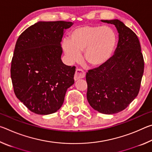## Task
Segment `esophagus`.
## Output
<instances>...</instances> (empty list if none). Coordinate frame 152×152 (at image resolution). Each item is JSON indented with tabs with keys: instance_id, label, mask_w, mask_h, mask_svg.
<instances>
[{
	"instance_id": "1",
	"label": "esophagus",
	"mask_w": 152,
	"mask_h": 152,
	"mask_svg": "<svg viewBox=\"0 0 152 152\" xmlns=\"http://www.w3.org/2000/svg\"><path fill=\"white\" fill-rule=\"evenodd\" d=\"M85 77V72L82 70V69H77L75 72V75H74V80H77L84 78Z\"/></svg>"
}]
</instances>
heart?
<instances>
[{"label": "heart", "instance_id": "obj_1", "mask_svg": "<svg viewBox=\"0 0 152 152\" xmlns=\"http://www.w3.org/2000/svg\"><path fill=\"white\" fill-rule=\"evenodd\" d=\"M117 43V35L112 28L99 25H84L74 29L70 39H65L61 47L68 62L80 60L91 67L103 65L109 60Z\"/></svg>", "mask_w": 152, "mask_h": 152}]
</instances>
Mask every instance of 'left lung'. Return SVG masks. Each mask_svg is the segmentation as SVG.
<instances>
[{
    "mask_svg": "<svg viewBox=\"0 0 152 152\" xmlns=\"http://www.w3.org/2000/svg\"><path fill=\"white\" fill-rule=\"evenodd\" d=\"M101 21L115 25L119 42L106 63L86 73V96L94 110L111 115L126 109L137 96L144 61L140 41L132 29L118 19Z\"/></svg>",
    "mask_w": 152,
    "mask_h": 152,
    "instance_id": "left-lung-1",
    "label": "left lung"
}]
</instances>
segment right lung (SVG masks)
Segmentation results:
<instances>
[{
	"label": "right lung",
	"mask_w": 152,
	"mask_h": 152,
	"mask_svg": "<svg viewBox=\"0 0 152 152\" xmlns=\"http://www.w3.org/2000/svg\"><path fill=\"white\" fill-rule=\"evenodd\" d=\"M72 25L63 20L39 21L17 41L11 68L14 92L35 114L49 115L60 109L67 89L74 83L76 67L61 60L64 30Z\"/></svg>",
	"instance_id": "1"
}]
</instances>
